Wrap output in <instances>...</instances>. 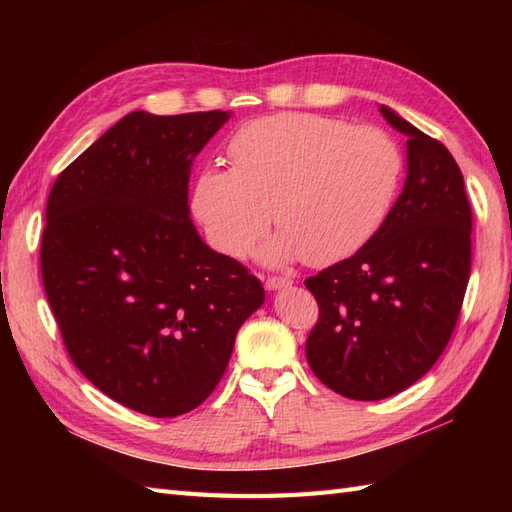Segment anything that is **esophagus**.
Wrapping results in <instances>:
<instances>
[{
    "mask_svg": "<svg viewBox=\"0 0 512 512\" xmlns=\"http://www.w3.org/2000/svg\"><path fill=\"white\" fill-rule=\"evenodd\" d=\"M292 281L288 277H268L266 279V288L268 290H281V288H288Z\"/></svg>",
    "mask_w": 512,
    "mask_h": 512,
    "instance_id": "obj_1",
    "label": "esophagus"
}]
</instances>
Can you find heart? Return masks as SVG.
I'll return each mask as SVG.
<instances>
[{"instance_id": "heart-1", "label": "heart", "mask_w": 512, "mask_h": 512, "mask_svg": "<svg viewBox=\"0 0 512 512\" xmlns=\"http://www.w3.org/2000/svg\"><path fill=\"white\" fill-rule=\"evenodd\" d=\"M233 169L204 167L191 211L211 244L242 257L275 213L270 262L328 266L372 242L394 209L405 156L385 129L319 114L266 116L228 143Z\"/></svg>"}]
</instances>
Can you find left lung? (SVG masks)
<instances>
[{
  "mask_svg": "<svg viewBox=\"0 0 512 512\" xmlns=\"http://www.w3.org/2000/svg\"><path fill=\"white\" fill-rule=\"evenodd\" d=\"M380 114L407 136L405 189L372 242L306 279L319 303L306 358L352 400H383L429 372L471 275L473 213L458 162L389 107Z\"/></svg>",
  "mask_w": 512,
  "mask_h": 512,
  "instance_id": "1",
  "label": "left lung"
}]
</instances>
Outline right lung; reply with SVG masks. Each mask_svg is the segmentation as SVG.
Instances as JSON below:
<instances>
[{"instance_id": "obj_1", "label": "right lung", "mask_w": 512, "mask_h": 512, "mask_svg": "<svg viewBox=\"0 0 512 512\" xmlns=\"http://www.w3.org/2000/svg\"><path fill=\"white\" fill-rule=\"evenodd\" d=\"M228 112H132L52 184L41 279L65 350L105 396L182 416L220 383L264 286L202 242L189 217L193 158Z\"/></svg>"}]
</instances>
